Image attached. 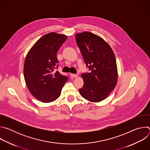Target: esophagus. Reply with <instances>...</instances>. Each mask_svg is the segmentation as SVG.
<instances>
[{
  "instance_id": "1",
  "label": "esophagus",
  "mask_w": 150,
  "mask_h": 150,
  "mask_svg": "<svg viewBox=\"0 0 150 150\" xmlns=\"http://www.w3.org/2000/svg\"><path fill=\"white\" fill-rule=\"evenodd\" d=\"M70 76L72 78H76L78 76V75L76 74H70Z\"/></svg>"
}]
</instances>
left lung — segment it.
I'll return each instance as SVG.
<instances>
[{"mask_svg":"<svg viewBox=\"0 0 150 150\" xmlns=\"http://www.w3.org/2000/svg\"><path fill=\"white\" fill-rule=\"evenodd\" d=\"M75 38L90 71L81 75L83 85L79 89L80 94L90 101H101L109 95L117 83V69L114 53L108 42L93 33H78Z\"/></svg>","mask_w":150,"mask_h":150,"instance_id":"left-lung-1","label":"left lung"}]
</instances>
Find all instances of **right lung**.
<instances>
[{
	"instance_id": "right-lung-1",
	"label": "right lung",
	"mask_w": 150,
	"mask_h": 150,
	"mask_svg": "<svg viewBox=\"0 0 150 150\" xmlns=\"http://www.w3.org/2000/svg\"><path fill=\"white\" fill-rule=\"evenodd\" d=\"M67 36L50 33L41 37L28 52L24 63V75L31 94L39 101L50 103L61 94L68 80L59 71L57 52Z\"/></svg>"
}]
</instances>
